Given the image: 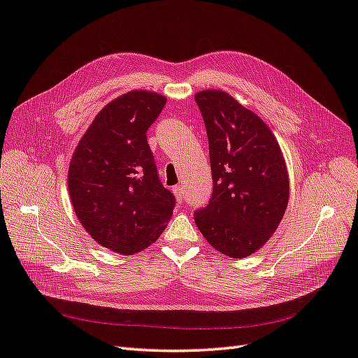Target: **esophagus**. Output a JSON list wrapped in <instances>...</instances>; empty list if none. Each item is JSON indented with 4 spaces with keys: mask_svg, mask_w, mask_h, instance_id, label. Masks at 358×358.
<instances>
[{
    "mask_svg": "<svg viewBox=\"0 0 358 358\" xmlns=\"http://www.w3.org/2000/svg\"><path fill=\"white\" fill-rule=\"evenodd\" d=\"M173 192H175L178 203H182L183 201V188L180 185H176L175 188H173Z\"/></svg>",
    "mask_w": 358,
    "mask_h": 358,
    "instance_id": "1",
    "label": "esophagus"
}]
</instances>
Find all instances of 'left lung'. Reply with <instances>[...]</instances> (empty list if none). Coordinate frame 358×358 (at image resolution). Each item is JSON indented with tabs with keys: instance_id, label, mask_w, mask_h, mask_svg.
<instances>
[{
	"instance_id": "obj_1",
	"label": "left lung",
	"mask_w": 358,
	"mask_h": 358,
	"mask_svg": "<svg viewBox=\"0 0 358 358\" xmlns=\"http://www.w3.org/2000/svg\"><path fill=\"white\" fill-rule=\"evenodd\" d=\"M205 122L212 196L194 212L208 243L234 259L262 247L278 227L289 200V178L278 141L265 122L221 90L196 96Z\"/></svg>"
}]
</instances>
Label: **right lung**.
I'll list each match as a JSON object with an SVG mask.
<instances>
[{
	"label": "right lung",
	"mask_w": 358,
	"mask_h": 358,
	"mask_svg": "<svg viewBox=\"0 0 358 358\" xmlns=\"http://www.w3.org/2000/svg\"><path fill=\"white\" fill-rule=\"evenodd\" d=\"M167 99L146 90L119 96L99 111L76 146L67 185L87 234L111 251L134 255L167 227L176 199L158 178L148 129Z\"/></svg>",
	"instance_id": "right-lung-1"
}]
</instances>
